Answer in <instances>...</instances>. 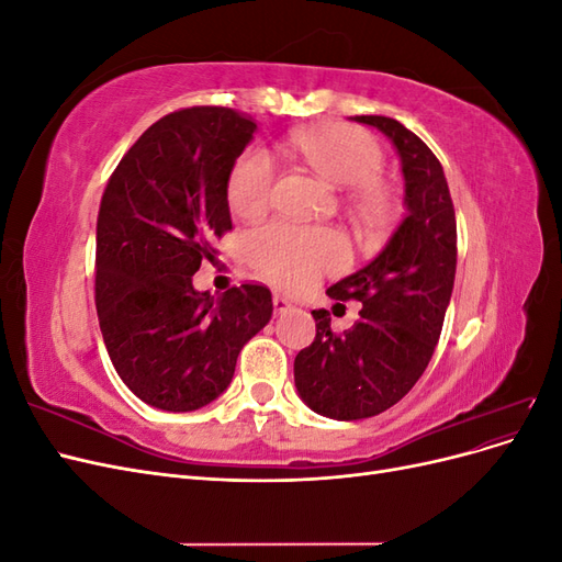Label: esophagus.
I'll use <instances>...</instances> for the list:
<instances>
[{
	"label": "esophagus",
	"mask_w": 562,
	"mask_h": 562,
	"mask_svg": "<svg viewBox=\"0 0 562 562\" xmlns=\"http://www.w3.org/2000/svg\"><path fill=\"white\" fill-rule=\"evenodd\" d=\"M295 307H293V302L288 300V297H283V295H274V312L277 314H288V312H293Z\"/></svg>",
	"instance_id": "1"
}]
</instances>
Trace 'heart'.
<instances>
[{
    "label": "heart",
    "mask_w": 562,
    "mask_h": 562,
    "mask_svg": "<svg viewBox=\"0 0 562 562\" xmlns=\"http://www.w3.org/2000/svg\"><path fill=\"white\" fill-rule=\"evenodd\" d=\"M291 145L314 173L335 187H351L353 211L368 225H380L391 211L384 182L378 178L384 151L370 133L347 124L302 128ZM277 164L265 147H248L236 157L227 178V201L244 217L260 215L271 199ZM252 258L281 288H307L326 271L347 262V244L333 229L269 225L252 236Z\"/></svg>",
    "instance_id": "heart-1"
}]
</instances>
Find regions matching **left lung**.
Segmentation results:
<instances>
[{
  "instance_id": "8db88e82",
  "label": "left lung",
  "mask_w": 562,
  "mask_h": 562,
  "mask_svg": "<svg viewBox=\"0 0 562 562\" xmlns=\"http://www.w3.org/2000/svg\"><path fill=\"white\" fill-rule=\"evenodd\" d=\"M351 119L394 143L407 213L375 260L328 288L333 300L361 302L359 321L333 333L330 314L312 312L316 337L295 356L300 398L345 422L389 411L422 378L443 330L457 269L454 206L434 151L396 119Z\"/></svg>"
}]
</instances>
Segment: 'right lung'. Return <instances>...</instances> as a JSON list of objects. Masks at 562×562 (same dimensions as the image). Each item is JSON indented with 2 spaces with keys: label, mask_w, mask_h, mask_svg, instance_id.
<instances>
[{
  "label": "right lung",
  "mask_w": 562,
  "mask_h": 562,
  "mask_svg": "<svg viewBox=\"0 0 562 562\" xmlns=\"http://www.w3.org/2000/svg\"><path fill=\"white\" fill-rule=\"evenodd\" d=\"M255 128L232 108L166 114L119 161L100 201V333L119 378L159 411H199L223 394L239 351L274 310L260 283L220 297L192 285L232 229L227 178Z\"/></svg>",
  "instance_id": "1"
}]
</instances>
